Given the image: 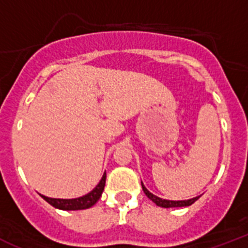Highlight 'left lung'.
Wrapping results in <instances>:
<instances>
[{"instance_id":"obj_1","label":"left lung","mask_w":248,"mask_h":248,"mask_svg":"<svg viewBox=\"0 0 248 248\" xmlns=\"http://www.w3.org/2000/svg\"><path fill=\"white\" fill-rule=\"evenodd\" d=\"M141 187H143V191L145 192L146 196H148V198L150 199L153 202L156 203V205L160 206V207H165V209H168V207H185V206H190V205H192L195 201L198 200V199H200V196H201L200 195V196L189 199V200H179V201L165 200V199H161V198H159V196H156V195L151 194V192L146 189L145 186H144L143 181H141Z\"/></svg>"}]
</instances>
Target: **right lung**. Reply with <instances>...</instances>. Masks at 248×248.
Listing matches in <instances>:
<instances>
[{"label":"right lung","instance_id":"add662e5","mask_svg":"<svg viewBox=\"0 0 248 248\" xmlns=\"http://www.w3.org/2000/svg\"><path fill=\"white\" fill-rule=\"evenodd\" d=\"M105 179H107V174H103L102 179H100L99 184H98L91 192L83 195L80 198L77 199H52L47 198L45 195H41L49 205L59 210H64V211H72V210H85L89 209L94 203L97 202L102 196L103 191H104L105 186Z\"/></svg>","mask_w":248,"mask_h":248}]
</instances>
